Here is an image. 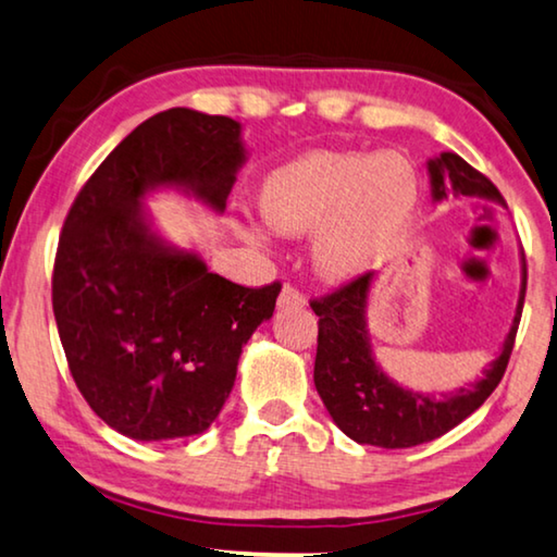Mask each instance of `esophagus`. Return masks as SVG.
Instances as JSON below:
<instances>
[{
	"mask_svg": "<svg viewBox=\"0 0 557 557\" xmlns=\"http://www.w3.org/2000/svg\"><path fill=\"white\" fill-rule=\"evenodd\" d=\"M298 306H306L304 294H298L292 286H284V292L278 296V309H298Z\"/></svg>",
	"mask_w": 557,
	"mask_h": 557,
	"instance_id": "34e87169",
	"label": "esophagus"
}]
</instances>
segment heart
<instances>
[{"label": "heart", "mask_w": 557, "mask_h": 557, "mask_svg": "<svg viewBox=\"0 0 557 557\" xmlns=\"http://www.w3.org/2000/svg\"><path fill=\"white\" fill-rule=\"evenodd\" d=\"M419 206L417 168L399 152L317 150L263 181L261 219L278 236H311L319 278L346 284L386 263L405 244ZM261 238L259 228H248Z\"/></svg>", "instance_id": "1"}]
</instances>
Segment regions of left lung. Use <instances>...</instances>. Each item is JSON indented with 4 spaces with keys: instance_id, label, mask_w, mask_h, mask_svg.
<instances>
[{
    "instance_id": "8db88e82",
    "label": "left lung",
    "mask_w": 557,
    "mask_h": 557,
    "mask_svg": "<svg viewBox=\"0 0 557 557\" xmlns=\"http://www.w3.org/2000/svg\"><path fill=\"white\" fill-rule=\"evenodd\" d=\"M432 200L485 198L505 206L503 196L485 175L465 163L457 152H440L426 160ZM520 294L515 317L497 357L482 367V376L449 392H414L384 372L372 349L369 334V298L376 273H367L336 294L311 301L319 317V346L313 364V384L326 412L346 437L359 445L405 449L432 442L485 405L505 374L515 334H518L522 304H525V253L520 248Z\"/></svg>"
}]
</instances>
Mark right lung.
<instances>
[{
  "label": "right lung",
  "instance_id": "obj_1",
  "mask_svg": "<svg viewBox=\"0 0 557 557\" xmlns=\"http://www.w3.org/2000/svg\"><path fill=\"white\" fill-rule=\"evenodd\" d=\"M248 160L240 123L158 112L85 183L64 221L52 309L70 372L104 424L138 442L203 434L281 284L246 288L160 233L148 198L175 190L221 215Z\"/></svg>",
  "mask_w": 557,
  "mask_h": 557
}]
</instances>
